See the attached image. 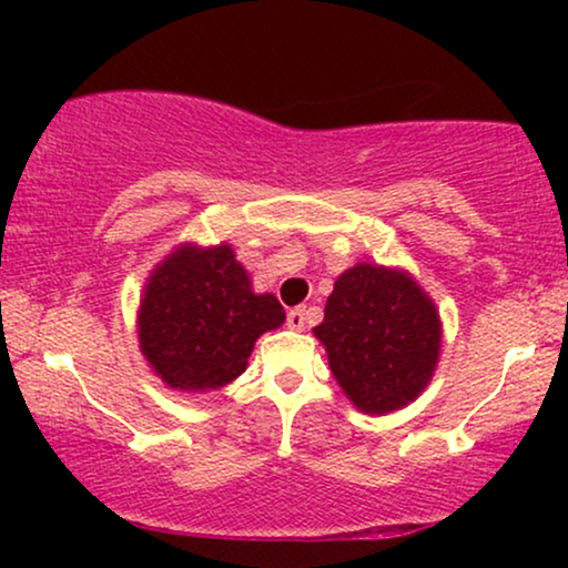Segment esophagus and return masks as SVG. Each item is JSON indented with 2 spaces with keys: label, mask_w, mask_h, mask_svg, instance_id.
<instances>
[{
  "label": "esophagus",
  "mask_w": 568,
  "mask_h": 568,
  "mask_svg": "<svg viewBox=\"0 0 568 568\" xmlns=\"http://www.w3.org/2000/svg\"><path fill=\"white\" fill-rule=\"evenodd\" d=\"M307 313H305V307H294V310H290V315H286V325H290L292 331H302L305 328V317Z\"/></svg>",
  "instance_id": "34e87169"
}]
</instances>
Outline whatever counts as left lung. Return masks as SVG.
<instances>
[{"label":"left lung","mask_w":568,"mask_h":568,"mask_svg":"<svg viewBox=\"0 0 568 568\" xmlns=\"http://www.w3.org/2000/svg\"><path fill=\"white\" fill-rule=\"evenodd\" d=\"M356 410L385 416L432 383L442 354L439 310L406 268L354 263L336 278L313 328Z\"/></svg>","instance_id":"left-lung-1"}]
</instances>
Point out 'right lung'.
<instances>
[{"label":"right lung","mask_w":568,"mask_h":568,"mask_svg":"<svg viewBox=\"0 0 568 568\" xmlns=\"http://www.w3.org/2000/svg\"><path fill=\"white\" fill-rule=\"evenodd\" d=\"M284 307L255 292L230 243H178L139 297V352L165 387L212 393L247 369L255 341L282 328Z\"/></svg>","instance_id":"add662e5"}]
</instances>
